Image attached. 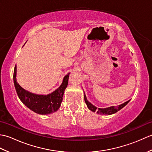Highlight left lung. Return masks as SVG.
Instances as JSON below:
<instances>
[{
  "instance_id": "left-lung-1",
  "label": "left lung",
  "mask_w": 152,
  "mask_h": 152,
  "mask_svg": "<svg viewBox=\"0 0 152 152\" xmlns=\"http://www.w3.org/2000/svg\"><path fill=\"white\" fill-rule=\"evenodd\" d=\"M84 100H85V102L87 104V106H88V108L91 111H92L93 112H96L98 114H108V115L115 114V112H117L118 111L120 110L121 108H124L125 105H127V103L130 101V100H129V101L123 103V104H121L120 105H118L117 106H110V107H108V108H97L96 106H93L91 103H90L88 101V100H87L86 95H84Z\"/></svg>"
}]
</instances>
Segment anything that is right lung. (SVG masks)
Returning a JSON list of instances; mask_svg holds the SVG:
<instances>
[{
  "instance_id": "1",
  "label": "right lung",
  "mask_w": 152,
  "mask_h": 152,
  "mask_svg": "<svg viewBox=\"0 0 152 152\" xmlns=\"http://www.w3.org/2000/svg\"><path fill=\"white\" fill-rule=\"evenodd\" d=\"M16 71L15 66L13 76L15 88L19 99L27 107L37 114L42 115L51 114L60 108L70 73L64 77L62 84L56 91L47 95H42L34 94L22 88L16 80Z\"/></svg>"
}]
</instances>
